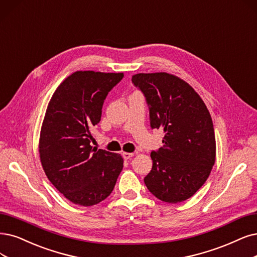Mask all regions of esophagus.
<instances>
[{
  "label": "esophagus",
  "instance_id": "obj_1",
  "mask_svg": "<svg viewBox=\"0 0 257 257\" xmlns=\"http://www.w3.org/2000/svg\"><path fill=\"white\" fill-rule=\"evenodd\" d=\"M121 156H122V158L125 159V160H129V159H131L132 157H134V154H131V153H122Z\"/></svg>",
  "mask_w": 257,
  "mask_h": 257
}]
</instances>
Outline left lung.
<instances>
[{
	"instance_id": "1",
	"label": "left lung",
	"mask_w": 257,
	"mask_h": 257,
	"mask_svg": "<svg viewBox=\"0 0 257 257\" xmlns=\"http://www.w3.org/2000/svg\"><path fill=\"white\" fill-rule=\"evenodd\" d=\"M131 80L144 95L151 129L164 130L163 147L151 151L153 168L144 182L160 200L182 202L204 184L215 163L211 114L191 85L174 75L140 73Z\"/></svg>"
}]
</instances>
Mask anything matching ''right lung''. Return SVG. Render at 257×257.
<instances>
[{"label": "right lung", "instance_id": "right-lung-1", "mask_svg": "<svg viewBox=\"0 0 257 257\" xmlns=\"http://www.w3.org/2000/svg\"><path fill=\"white\" fill-rule=\"evenodd\" d=\"M122 73L78 71L65 78L47 106L39 153L52 184L75 204L91 206L104 200L115 186L122 158L90 143L91 128L101 117L108 93Z\"/></svg>", "mask_w": 257, "mask_h": 257}]
</instances>
